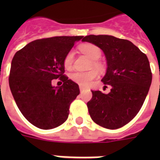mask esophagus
Here are the masks:
<instances>
[{"label": "esophagus", "instance_id": "esophagus-1", "mask_svg": "<svg viewBox=\"0 0 160 160\" xmlns=\"http://www.w3.org/2000/svg\"><path fill=\"white\" fill-rule=\"evenodd\" d=\"M79 88H80V91H81V92H82L83 90H85V88L83 87H81V86H80V87H79Z\"/></svg>", "mask_w": 160, "mask_h": 160}]
</instances>
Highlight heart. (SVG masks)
<instances>
[{
    "label": "heart",
    "instance_id": "heart-1",
    "mask_svg": "<svg viewBox=\"0 0 160 160\" xmlns=\"http://www.w3.org/2000/svg\"><path fill=\"white\" fill-rule=\"evenodd\" d=\"M80 51L93 61V67L100 70L102 68L101 63L98 62V60L101 58L102 51L99 47L94 45V44H84L79 46ZM73 52L70 50L68 52L67 54L64 58V66L66 69H70L73 64ZM97 77V72L94 70H90L89 72H74L71 73L70 78L73 82L78 84L79 86L87 87L90 86L91 82Z\"/></svg>",
    "mask_w": 160,
    "mask_h": 160
}]
</instances>
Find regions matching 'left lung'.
<instances>
[{
    "label": "left lung",
    "mask_w": 160,
    "mask_h": 160,
    "mask_svg": "<svg viewBox=\"0 0 160 160\" xmlns=\"http://www.w3.org/2000/svg\"><path fill=\"white\" fill-rule=\"evenodd\" d=\"M82 41L103 51L107 68L102 82L111 88L108 94L91 90L89 114L102 128H122L138 114L149 91L152 74L148 57L130 41L111 35H88Z\"/></svg>",
    "instance_id": "8db88e82"
}]
</instances>
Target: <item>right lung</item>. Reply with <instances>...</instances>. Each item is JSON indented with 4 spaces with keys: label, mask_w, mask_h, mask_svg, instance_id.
<instances>
[{
    "label": "right lung",
    "mask_w": 160,
    "mask_h": 160,
    "mask_svg": "<svg viewBox=\"0 0 160 160\" xmlns=\"http://www.w3.org/2000/svg\"><path fill=\"white\" fill-rule=\"evenodd\" d=\"M83 36H61L31 42L14 55L8 83L11 92L26 119L43 130L66 122L70 103L80 93L78 85L66 76L64 58ZM60 78L61 87L52 80Z\"/></svg>",
    "instance_id": "obj_1"
}]
</instances>
